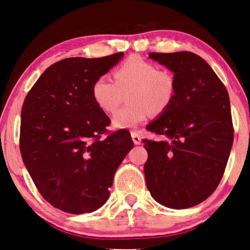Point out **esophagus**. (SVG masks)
I'll list each match as a JSON object with an SVG mask.
<instances>
[{"label":"esophagus","instance_id":"34e87169","mask_svg":"<svg viewBox=\"0 0 250 250\" xmlns=\"http://www.w3.org/2000/svg\"><path fill=\"white\" fill-rule=\"evenodd\" d=\"M131 136H132L133 142H134L135 145H140V143H141V136L139 135V133L132 132V133H131Z\"/></svg>","mask_w":250,"mask_h":250}]
</instances>
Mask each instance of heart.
I'll list each match as a JSON object with an SVG mask.
<instances>
[{
	"instance_id": "1",
	"label": "heart",
	"mask_w": 250,
	"mask_h": 250,
	"mask_svg": "<svg viewBox=\"0 0 250 250\" xmlns=\"http://www.w3.org/2000/svg\"><path fill=\"white\" fill-rule=\"evenodd\" d=\"M115 81L107 75L95 78L92 98L105 114H111L127 94L128 104L112 117L116 128H135L149 117L159 115L172 104L176 81L172 73L138 56H131L116 68Z\"/></svg>"
}]
</instances>
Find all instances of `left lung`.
I'll return each mask as SVG.
<instances>
[{
  "label": "left lung",
  "mask_w": 250,
  "mask_h": 250,
  "mask_svg": "<svg viewBox=\"0 0 250 250\" xmlns=\"http://www.w3.org/2000/svg\"><path fill=\"white\" fill-rule=\"evenodd\" d=\"M174 73L172 104L146 129L162 140H143L146 188L173 209L206 200L223 176L233 143L229 93L203 58L192 52L149 53Z\"/></svg>",
  "instance_id": "obj_1"
}]
</instances>
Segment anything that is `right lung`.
I'll return each instance as SVG.
<instances>
[{
    "mask_svg": "<svg viewBox=\"0 0 250 250\" xmlns=\"http://www.w3.org/2000/svg\"><path fill=\"white\" fill-rule=\"evenodd\" d=\"M123 56L58 61L41 75L23 101V164L44 199L66 213H92L104 205L116 169L134 146L126 129L101 139L110 119L92 98L95 78Z\"/></svg>",
    "mask_w": 250,
    "mask_h": 250,
    "instance_id": "add662e5",
    "label": "right lung"
}]
</instances>
